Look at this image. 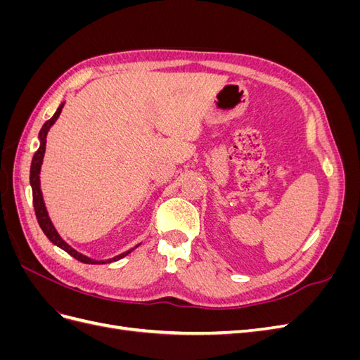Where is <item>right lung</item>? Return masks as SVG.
Segmentation results:
<instances>
[{
	"label": "right lung",
	"instance_id": "1",
	"mask_svg": "<svg viewBox=\"0 0 360 360\" xmlns=\"http://www.w3.org/2000/svg\"><path fill=\"white\" fill-rule=\"evenodd\" d=\"M63 106H64V102L58 106V110L56 111V114L52 115V118L48 120V122L41 126L40 132H39L40 147H39V150L34 153V156H32L31 168H30V184H31V189H32V204H34L37 222H39V225H40V228H41V231L45 233V236L49 238V240H51L53 245L61 248L63 250H66V252H68L69 255H72L73 258L81 261V263H85V264H101V263H102V264H106V263H112V261H117V259L123 258V257H126L127 254L132 252V250H134L135 248H138V245H136L135 248H132V249L126 250V252L120 254V255H117V257H114V258H110V259H101V261H97V259H93V258L86 257V255H82L81 252H78V250L73 249L70 245H68V243L64 242L63 238L60 237V234H58L57 230H56V226L52 225V222H51V219H49V214H48V210H46V207H45V201H43V195H41V189H40V168H41L43 156H45V150H46V136H48V132H49L51 126H52L53 123H56L57 118L60 117Z\"/></svg>",
	"mask_w": 360,
	"mask_h": 360
}]
</instances>
